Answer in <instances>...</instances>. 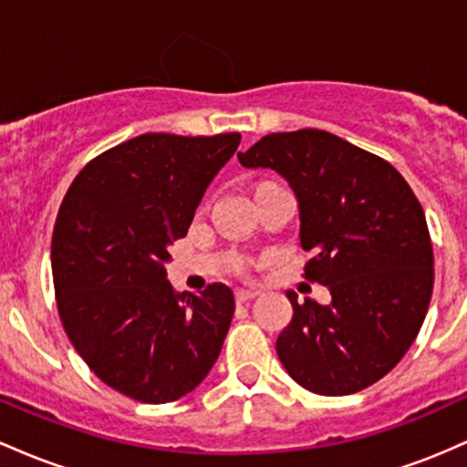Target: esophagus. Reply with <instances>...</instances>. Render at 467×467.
Returning a JSON list of instances; mask_svg holds the SVG:
<instances>
[{
  "label": "esophagus",
  "mask_w": 467,
  "mask_h": 467,
  "mask_svg": "<svg viewBox=\"0 0 467 467\" xmlns=\"http://www.w3.org/2000/svg\"><path fill=\"white\" fill-rule=\"evenodd\" d=\"M254 297H258V291H244V289L235 291V302H238V304H244V302L254 300Z\"/></svg>",
  "instance_id": "esophagus-1"
}]
</instances>
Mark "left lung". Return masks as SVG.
<instances>
[{
    "label": "left lung",
    "mask_w": 467,
    "mask_h": 467,
    "mask_svg": "<svg viewBox=\"0 0 467 467\" xmlns=\"http://www.w3.org/2000/svg\"><path fill=\"white\" fill-rule=\"evenodd\" d=\"M238 161L289 181L311 254L304 277L333 297L322 306L286 293L293 317L275 342L282 366L317 395L368 389L415 342L432 297V243L417 196L389 161L324 130L266 134Z\"/></svg>",
    "instance_id": "8db88e82"
}]
</instances>
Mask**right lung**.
Masks as SVG:
<instances>
[{
	"label": "right lung",
	"mask_w": 467,
	"mask_h": 467,
	"mask_svg": "<svg viewBox=\"0 0 467 467\" xmlns=\"http://www.w3.org/2000/svg\"><path fill=\"white\" fill-rule=\"evenodd\" d=\"M238 145V132L140 134L92 159L66 192L50 249L57 311L92 373L130 400H181L218 359L232 289L176 293L165 265Z\"/></svg>",
	"instance_id": "obj_1"
}]
</instances>
